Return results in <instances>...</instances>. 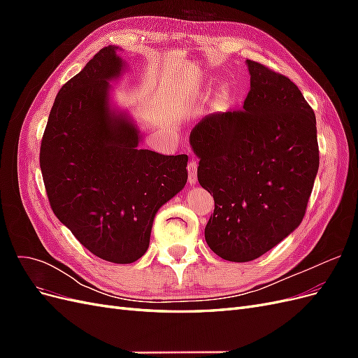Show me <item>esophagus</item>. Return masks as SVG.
Listing matches in <instances>:
<instances>
[{
    "label": "esophagus",
    "instance_id": "esophagus-1",
    "mask_svg": "<svg viewBox=\"0 0 358 358\" xmlns=\"http://www.w3.org/2000/svg\"><path fill=\"white\" fill-rule=\"evenodd\" d=\"M197 167H199V164H197V161L196 159H191L189 162H188V182L191 183V185H196L197 183Z\"/></svg>",
    "mask_w": 358,
    "mask_h": 358
}]
</instances>
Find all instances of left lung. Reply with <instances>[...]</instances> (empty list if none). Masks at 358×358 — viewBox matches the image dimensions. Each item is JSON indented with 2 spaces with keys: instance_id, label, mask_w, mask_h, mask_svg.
Masks as SVG:
<instances>
[{
  "instance_id": "1",
  "label": "left lung",
  "mask_w": 358,
  "mask_h": 358,
  "mask_svg": "<svg viewBox=\"0 0 358 358\" xmlns=\"http://www.w3.org/2000/svg\"><path fill=\"white\" fill-rule=\"evenodd\" d=\"M246 64L242 109L204 116L189 136L199 182L215 200L206 242L234 263L262 257L297 229L320 167L315 113L300 90L263 64Z\"/></svg>"
}]
</instances>
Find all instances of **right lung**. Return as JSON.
<instances>
[{"label":"right lung","instance_id":"add662e5","mask_svg":"<svg viewBox=\"0 0 358 358\" xmlns=\"http://www.w3.org/2000/svg\"><path fill=\"white\" fill-rule=\"evenodd\" d=\"M107 46L59 90L40 146L50 208L88 251L129 264L149 246L155 213L185 187L188 155L138 148V131L109 106L124 69Z\"/></svg>","mask_w":358,"mask_h":358}]
</instances>
